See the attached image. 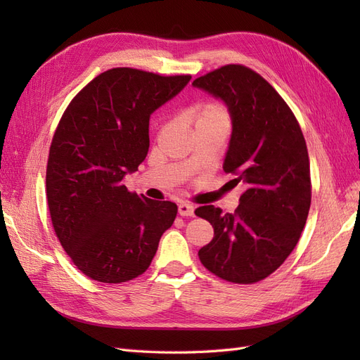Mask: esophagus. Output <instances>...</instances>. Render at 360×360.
<instances>
[{
    "label": "esophagus",
    "instance_id": "1",
    "mask_svg": "<svg viewBox=\"0 0 360 360\" xmlns=\"http://www.w3.org/2000/svg\"><path fill=\"white\" fill-rule=\"evenodd\" d=\"M179 214L180 216H193V207L186 202H180L179 204Z\"/></svg>",
    "mask_w": 360,
    "mask_h": 360
}]
</instances>
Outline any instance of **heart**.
Masks as SVG:
<instances>
[{
	"instance_id": "1",
	"label": "heart",
	"mask_w": 360,
	"mask_h": 360,
	"mask_svg": "<svg viewBox=\"0 0 360 360\" xmlns=\"http://www.w3.org/2000/svg\"><path fill=\"white\" fill-rule=\"evenodd\" d=\"M195 129H225L231 126V114L228 108L217 101H207L200 103L193 111Z\"/></svg>"
}]
</instances>
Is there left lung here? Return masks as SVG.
I'll list each match as a JSON object with an SVG mask.
<instances>
[{
	"label": "left lung",
	"mask_w": 360,
	"mask_h": 360,
	"mask_svg": "<svg viewBox=\"0 0 360 360\" xmlns=\"http://www.w3.org/2000/svg\"><path fill=\"white\" fill-rule=\"evenodd\" d=\"M192 85L221 97L230 110L224 171L234 184H246L233 214L214 205L195 210L214 230L198 257L217 278L255 284L284 263L307 224L312 189L307 141L287 102L243 64H226Z\"/></svg>",
	"instance_id": "left-lung-1"
}]
</instances>
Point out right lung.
<instances>
[{
  "mask_svg": "<svg viewBox=\"0 0 360 360\" xmlns=\"http://www.w3.org/2000/svg\"><path fill=\"white\" fill-rule=\"evenodd\" d=\"M191 75L110 69L76 94L53 132L46 197L53 231L85 276L120 284L150 267L177 205L122 183L148 153L150 115Z\"/></svg>",
  "mask_w": 360,
  "mask_h": 360,
  "instance_id": "right-lung-1",
  "label": "right lung"
}]
</instances>
